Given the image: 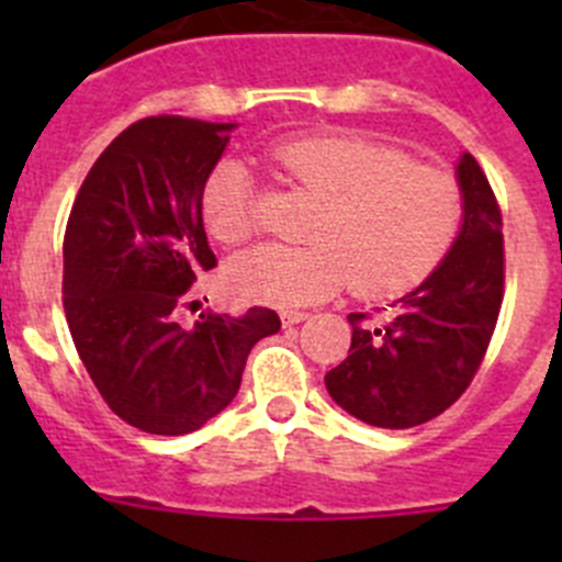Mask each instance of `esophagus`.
<instances>
[{"instance_id":"esophagus-1","label":"esophagus","mask_w":562,"mask_h":562,"mask_svg":"<svg viewBox=\"0 0 562 562\" xmlns=\"http://www.w3.org/2000/svg\"><path fill=\"white\" fill-rule=\"evenodd\" d=\"M306 312H297V310H284L281 312V324L284 326H295V324H304L306 321Z\"/></svg>"}]
</instances>
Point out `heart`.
<instances>
[{
  "label": "heart",
  "instance_id": "obj_1",
  "mask_svg": "<svg viewBox=\"0 0 562 562\" xmlns=\"http://www.w3.org/2000/svg\"><path fill=\"white\" fill-rule=\"evenodd\" d=\"M272 162L321 200L310 245H267L233 258L238 297L276 306L317 304L355 281L366 297L414 290L448 258L464 222L453 173L357 134H306L278 143ZM202 220L222 245L256 233V191L245 162H216L202 186Z\"/></svg>",
  "mask_w": 562,
  "mask_h": 562
}]
</instances>
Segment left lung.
<instances>
[{
    "mask_svg": "<svg viewBox=\"0 0 562 562\" xmlns=\"http://www.w3.org/2000/svg\"><path fill=\"white\" fill-rule=\"evenodd\" d=\"M464 222L448 258L391 315L351 312L349 357L326 374L342 411L374 428H414L448 411L486 355L504 301L501 207L473 154L459 168Z\"/></svg>",
    "mask_w": 562,
    "mask_h": 562,
    "instance_id": "left-lung-1",
    "label": "left lung"
}]
</instances>
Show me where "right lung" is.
<instances>
[{
	"label": "right lung",
	"instance_id": "obj_1",
	"mask_svg": "<svg viewBox=\"0 0 562 562\" xmlns=\"http://www.w3.org/2000/svg\"><path fill=\"white\" fill-rule=\"evenodd\" d=\"M233 123L157 114L132 123L89 168L64 233V315L103 402L157 436L200 430L241 385L250 349L281 329L265 306L177 321L216 267L202 186Z\"/></svg>",
	"mask_w": 562,
	"mask_h": 562
}]
</instances>
